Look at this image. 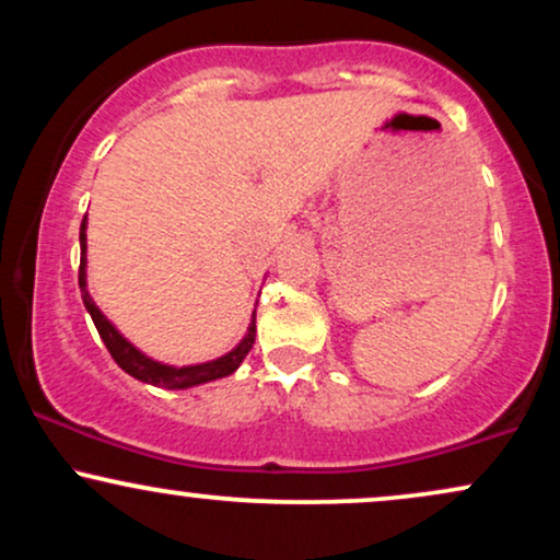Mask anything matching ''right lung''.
<instances>
[{"label": "right lung", "instance_id": "add662e5", "mask_svg": "<svg viewBox=\"0 0 560 560\" xmlns=\"http://www.w3.org/2000/svg\"><path fill=\"white\" fill-rule=\"evenodd\" d=\"M83 231H86V215H83V223H81V249L86 253V234H83ZM79 287H81L83 305H86L89 316H92L96 331H100L102 342H105L107 352L113 355V361L118 363L126 374L139 378V382L155 384V387L186 389V387H195V384H205V382H213V378H223V376L234 374V371L240 369V363L244 361V355H247L255 345V320H253V324H249L247 337H244L242 345L236 347V350H231L229 355L218 358V361H210V363L186 365V369H171V365L155 363V361H150L147 355H141L137 347L128 345L126 339L115 331V326L110 324V320L102 316L100 307L94 305L92 298H89V292H86V258H81Z\"/></svg>", "mask_w": 560, "mask_h": 560}]
</instances>
